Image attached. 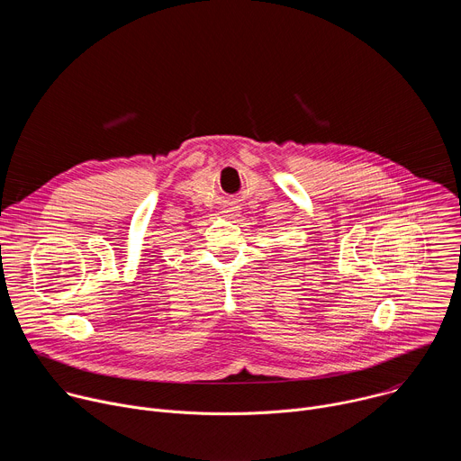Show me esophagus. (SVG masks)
<instances>
[{"label":"esophagus","instance_id":"obj_1","mask_svg":"<svg viewBox=\"0 0 461 461\" xmlns=\"http://www.w3.org/2000/svg\"><path fill=\"white\" fill-rule=\"evenodd\" d=\"M224 213H226V217H235L237 215V208L235 206H226Z\"/></svg>","mask_w":461,"mask_h":461}]
</instances>
